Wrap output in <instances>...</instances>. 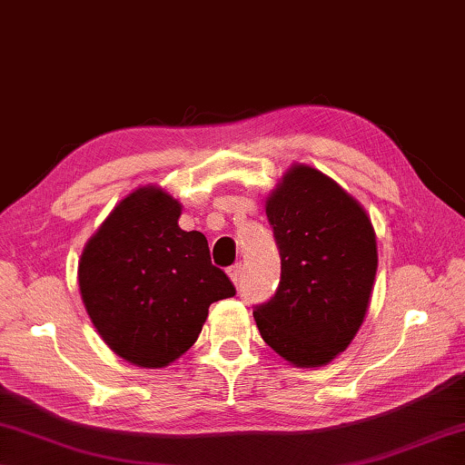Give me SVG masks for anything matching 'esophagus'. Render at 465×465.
I'll list each match as a JSON object with an SVG mask.
<instances>
[{
    "label": "esophagus",
    "mask_w": 465,
    "mask_h": 465,
    "mask_svg": "<svg viewBox=\"0 0 465 465\" xmlns=\"http://www.w3.org/2000/svg\"><path fill=\"white\" fill-rule=\"evenodd\" d=\"M227 275H230V280L233 282V285H240L242 275H243V265H242V263L232 265V268L227 270Z\"/></svg>",
    "instance_id": "34e87169"
}]
</instances>
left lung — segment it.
I'll return each mask as SVG.
<instances>
[{
    "instance_id": "left-lung-1",
    "label": "left lung",
    "mask_w": 465,
    "mask_h": 465,
    "mask_svg": "<svg viewBox=\"0 0 465 465\" xmlns=\"http://www.w3.org/2000/svg\"><path fill=\"white\" fill-rule=\"evenodd\" d=\"M280 248L273 298L255 305L263 341L298 368L341 353L368 312L378 248L368 213L331 177L293 165L265 200Z\"/></svg>"
}]
</instances>
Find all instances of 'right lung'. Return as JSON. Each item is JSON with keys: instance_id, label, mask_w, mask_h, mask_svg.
Listing matches in <instances>:
<instances>
[{"instance_id": "1", "label": "right lung", "mask_w": 465, "mask_h": 465, "mask_svg": "<svg viewBox=\"0 0 465 465\" xmlns=\"http://www.w3.org/2000/svg\"><path fill=\"white\" fill-rule=\"evenodd\" d=\"M182 205L155 185L114 207L82 253L77 280L97 333L120 358L163 368L192 348L207 310L235 295L202 232H183Z\"/></svg>"}]
</instances>
